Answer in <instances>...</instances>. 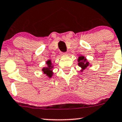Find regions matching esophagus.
I'll use <instances>...</instances> for the list:
<instances>
[{
	"label": "esophagus",
	"mask_w": 122,
	"mask_h": 122,
	"mask_svg": "<svg viewBox=\"0 0 122 122\" xmlns=\"http://www.w3.org/2000/svg\"><path fill=\"white\" fill-rule=\"evenodd\" d=\"M67 54V52H61V55H66V54Z\"/></svg>",
	"instance_id": "esophagus-1"
}]
</instances>
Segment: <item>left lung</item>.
I'll use <instances>...</instances> for the list:
<instances>
[{
	"instance_id": "left-lung-1",
	"label": "left lung",
	"mask_w": 122,
	"mask_h": 122,
	"mask_svg": "<svg viewBox=\"0 0 122 122\" xmlns=\"http://www.w3.org/2000/svg\"><path fill=\"white\" fill-rule=\"evenodd\" d=\"M78 62V65L81 67L83 70L89 66V63L86 61V59L84 58V57L83 56H81L79 57Z\"/></svg>"
}]
</instances>
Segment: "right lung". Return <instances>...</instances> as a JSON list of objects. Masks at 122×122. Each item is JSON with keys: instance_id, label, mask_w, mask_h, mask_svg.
<instances>
[{"instance_id": "1", "label": "right lung", "mask_w": 122, "mask_h": 122, "mask_svg": "<svg viewBox=\"0 0 122 122\" xmlns=\"http://www.w3.org/2000/svg\"><path fill=\"white\" fill-rule=\"evenodd\" d=\"M47 66H48V67L43 68L42 71H43L44 74H46L49 78H51V76H52V64H51V61H50V60L47 61Z\"/></svg>"}]
</instances>
